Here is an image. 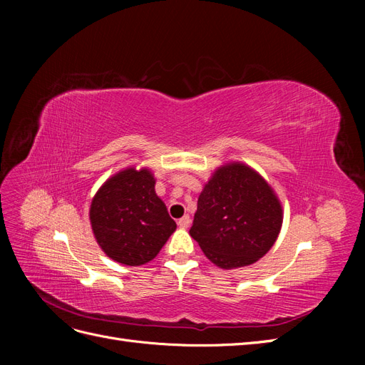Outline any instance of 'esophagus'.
<instances>
[{"instance_id": "esophagus-1", "label": "esophagus", "mask_w": 365, "mask_h": 365, "mask_svg": "<svg viewBox=\"0 0 365 365\" xmlns=\"http://www.w3.org/2000/svg\"><path fill=\"white\" fill-rule=\"evenodd\" d=\"M178 225L181 227V228H187L190 225V216L189 215H185V216H182L180 220H178Z\"/></svg>"}]
</instances>
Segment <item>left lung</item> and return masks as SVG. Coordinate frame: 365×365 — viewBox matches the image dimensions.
<instances>
[{"instance_id":"obj_1","label":"left lung","mask_w":365,"mask_h":365,"mask_svg":"<svg viewBox=\"0 0 365 365\" xmlns=\"http://www.w3.org/2000/svg\"><path fill=\"white\" fill-rule=\"evenodd\" d=\"M280 201L250 165L219 168L197 200L190 236L216 267L233 269L257 262L277 240Z\"/></svg>"}]
</instances>
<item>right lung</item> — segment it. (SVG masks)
Listing matches in <instances>:
<instances>
[{
  "mask_svg": "<svg viewBox=\"0 0 365 365\" xmlns=\"http://www.w3.org/2000/svg\"><path fill=\"white\" fill-rule=\"evenodd\" d=\"M90 220L106 256L128 267L150 262L176 228L155 193L152 172L135 168L115 173L98 189Z\"/></svg>",
  "mask_w": 365,
  "mask_h": 365,
  "instance_id": "add662e5",
  "label": "right lung"
}]
</instances>
